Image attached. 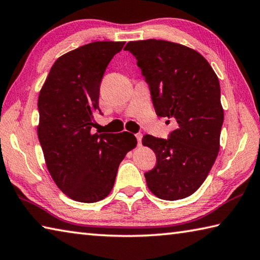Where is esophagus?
<instances>
[{
    "label": "esophagus",
    "mask_w": 260,
    "mask_h": 260,
    "mask_svg": "<svg viewBox=\"0 0 260 260\" xmlns=\"http://www.w3.org/2000/svg\"><path fill=\"white\" fill-rule=\"evenodd\" d=\"M136 140H138V144L141 145V142H142V134H136Z\"/></svg>",
    "instance_id": "1"
}]
</instances>
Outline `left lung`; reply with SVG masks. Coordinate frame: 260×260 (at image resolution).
Wrapping results in <instances>:
<instances>
[{
	"instance_id": "1",
	"label": "left lung",
	"mask_w": 260,
	"mask_h": 260,
	"mask_svg": "<svg viewBox=\"0 0 260 260\" xmlns=\"http://www.w3.org/2000/svg\"><path fill=\"white\" fill-rule=\"evenodd\" d=\"M149 84L155 114L176 122L169 139L144 135L155 167L144 174L146 185L162 200L193 194L218 155L224 110L217 75L199 52L162 40L128 42ZM169 122V120H167Z\"/></svg>"
}]
</instances>
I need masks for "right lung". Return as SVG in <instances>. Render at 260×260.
Returning a JSON list of instances; mask_svg holds the SVG:
<instances>
[{"label":"right lung","mask_w":260,"mask_h":260,"mask_svg":"<svg viewBox=\"0 0 260 260\" xmlns=\"http://www.w3.org/2000/svg\"><path fill=\"white\" fill-rule=\"evenodd\" d=\"M125 42H93L55 60L39 95L37 135L61 191L85 204L114 187L118 167L138 141L128 132L92 134L103 74Z\"/></svg>","instance_id":"add662e5"}]
</instances>
